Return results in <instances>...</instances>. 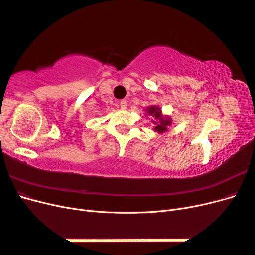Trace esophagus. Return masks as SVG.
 <instances>
[{
    "instance_id": "1",
    "label": "esophagus",
    "mask_w": 255,
    "mask_h": 255,
    "mask_svg": "<svg viewBox=\"0 0 255 255\" xmlns=\"http://www.w3.org/2000/svg\"><path fill=\"white\" fill-rule=\"evenodd\" d=\"M119 105H120V107H121L122 110L127 109V106H128V104H127V101H126V100H121V101L119 102Z\"/></svg>"
}]
</instances>
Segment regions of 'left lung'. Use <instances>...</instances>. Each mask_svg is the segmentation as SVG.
I'll list each match as a JSON object with an SVG mask.
<instances>
[{
    "label": "left lung",
    "mask_w": 255,
    "mask_h": 255,
    "mask_svg": "<svg viewBox=\"0 0 255 255\" xmlns=\"http://www.w3.org/2000/svg\"><path fill=\"white\" fill-rule=\"evenodd\" d=\"M146 116H152L151 121L153 122V125L155 126L153 128V129L157 133H165L168 130V127L171 125V118L168 117V116H164L161 114V110L158 106L152 105L149 106L148 109L145 110Z\"/></svg>",
    "instance_id": "8db88e82"
}]
</instances>
